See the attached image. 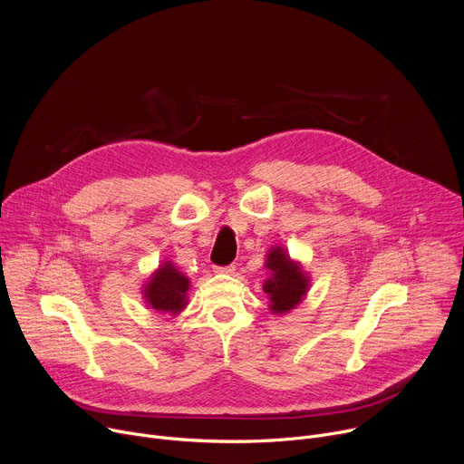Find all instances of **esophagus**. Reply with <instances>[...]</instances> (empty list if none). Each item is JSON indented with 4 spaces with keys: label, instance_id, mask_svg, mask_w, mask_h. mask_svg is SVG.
Here are the masks:
<instances>
[{
    "label": "esophagus",
    "instance_id": "obj_1",
    "mask_svg": "<svg viewBox=\"0 0 464 464\" xmlns=\"http://www.w3.org/2000/svg\"><path fill=\"white\" fill-rule=\"evenodd\" d=\"M215 270L220 272V274H233L235 266H233V264H229V266H215Z\"/></svg>",
    "mask_w": 464,
    "mask_h": 464
}]
</instances>
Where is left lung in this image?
Here are the masks:
<instances>
[{"label":"left lung","mask_w":464,"mask_h":464,"mask_svg":"<svg viewBox=\"0 0 464 464\" xmlns=\"http://www.w3.org/2000/svg\"><path fill=\"white\" fill-rule=\"evenodd\" d=\"M266 268L272 270V277L264 283L262 288L272 301V312L285 314L295 308L308 290V279L301 268L281 247H274L270 251Z\"/></svg>","instance_id":"left-lung-1"}]
</instances>
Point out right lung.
<instances>
[{"instance_id": "obj_1", "label": "right lung", "mask_w": 464, "mask_h": 464, "mask_svg": "<svg viewBox=\"0 0 464 464\" xmlns=\"http://www.w3.org/2000/svg\"><path fill=\"white\" fill-rule=\"evenodd\" d=\"M187 290L188 279L181 276L170 262H165L163 266L154 274L150 283L147 285L145 299L147 303L160 312L178 314L187 304Z\"/></svg>"}]
</instances>
